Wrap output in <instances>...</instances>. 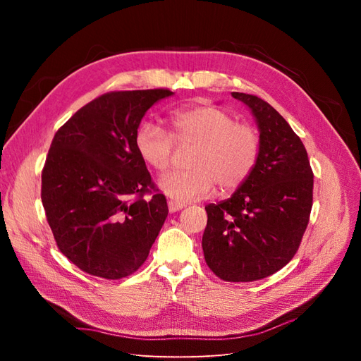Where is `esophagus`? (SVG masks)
<instances>
[{
    "label": "esophagus",
    "mask_w": 361,
    "mask_h": 361,
    "mask_svg": "<svg viewBox=\"0 0 361 361\" xmlns=\"http://www.w3.org/2000/svg\"><path fill=\"white\" fill-rule=\"evenodd\" d=\"M183 207H185V203L174 202V200H170V202H169V211H170L171 214L178 212V211H180V209H183Z\"/></svg>",
    "instance_id": "esophagus-1"
}]
</instances>
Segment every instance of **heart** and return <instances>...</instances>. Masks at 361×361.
<instances>
[{"label":"heart","mask_w":361,"mask_h":361,"mask_svg":"<svg viewBox=\"0 0 361 361\" xmlns=\"http://www.w3.org/2000/svg\"><path fill=\"white\" fill-rule=\"evenodd\" d=\"M171 135L154 123L140 125L135 150L145 164L158 173L167 171L173 158V141L194 146L190 170L170 173L159 180V190L176 202L206 197L215 183L224 192L235 191L253 173L259 154L257 130L238 123L221 108L194 105L170 114Z\"/></svg>","instance_id":"obj_1"}]
</instances>
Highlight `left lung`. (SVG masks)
<instances>
[{
  "label": "left lung",
  "mask_w": 361,
  "mask_h": 361,
  "mask_svg": "<svg viewBox=\"0 0 361 361\" xmlns=\"http://www.w3.org/2000/svg\"><path fill=\"white\" fill-rule=\"evenodd\" d=\"M253 114L260 154L231 197L207 204L202 247L207 267L226 281H255L297 253L313 202V171L302 141L268 102L233 92Z\"/></svg>",
  "instance_id": "1"
}]
</instances>
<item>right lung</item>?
<instances>
[{
	"mask_svg": "<svg viewBox=\"0 0 361 361\" xmlns=\"http://www.w3.org/2000/svg\"><path fill=\"white\" fill-rule=\"evenodd\" d=\"M171 94L167 89L105 93L54 135L42 171V203L60 251L87 274L108 280L133 274L166 221L167 200L157 192L134 140L149 108Z\"/></svg>",
	"mask_w": 361,
	"mask_h": 361,
	"instance_id": "right-lung-1",
	"label": "right lung"
}]
</instances>
